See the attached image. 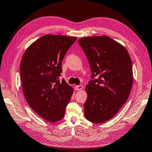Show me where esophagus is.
<instances>
[{
	"mask_svg": "<svg viewBox=\"0 0 152 152\" xmlns=\"http://www.w3.org/2000/svg\"><path fill=\"white\" fill-rule=\"evenodd\" d=\"M82 89H83V86H82V85H80V86H76L75 87V89L77 91L82 90Z\"/></svg>",
	"mask_w": 152,
	"mask_h": 152,
	"instance_id": "34e87169",
	"label": "esophagus"
}]
</instances>
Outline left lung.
<instances>
[{"instance_id": "1", "label": "left lung", "mask_w": 152, "mask_h": 152, "mask_svg": "<svg viewBox=\"0 0 152 152\" xmlns=\"http://www.w3.org/2000/svg\"><path fill=\"white\" fill-rule=\"evenodd\" d=\"M89 61L92 77L86 87L84 114L100 124L115 116L128 100L133 85L132 59L124 46L106 36L77 41Z\"/></svg>"}]
</instances>
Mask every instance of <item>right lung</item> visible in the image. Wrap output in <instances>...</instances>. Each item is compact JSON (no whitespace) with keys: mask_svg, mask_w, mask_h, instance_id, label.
<instances>
[{"mask_svg":"<svg viewBox=\"0 0 152 152\" xmlns=\"http://www.w3.org/2000/svg\"><path fill=\"white\" fill-rule=\"evenodd\" d=\"M77 37L47 34L31 44L20 64L23 93L30 107L50 122L61 120L73 88L61 82V62Z\"/></svg>","mask_w":152,"mask_h":152,"instance_id":"right-lung-1","label":"right lung"}]
</instances>
